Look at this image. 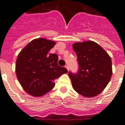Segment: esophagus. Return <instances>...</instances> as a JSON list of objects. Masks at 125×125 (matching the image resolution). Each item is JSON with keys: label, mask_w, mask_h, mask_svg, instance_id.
I'll list each match as a JSON object with an SVG mask.
<instances>
[{"label": "esophagus", "mask_w": 125, "mask_h": 125, "mask_svg": "<svg viewBox=\"0 0 125 125\" xmlns=\"http://www.w3.org/2000/svg\"><path fill=\"white\" fill-rule=\"evenodd\" d=\"M65 68H66V69H67V70H68L69 71V66H68V65H66L65 66Z\"/></svg>", "instance_id": "34e87169"}]
</instances>
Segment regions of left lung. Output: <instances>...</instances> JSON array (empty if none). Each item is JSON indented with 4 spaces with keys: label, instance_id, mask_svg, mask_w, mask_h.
<instances>
[{
    "label": "left lung",
    "instance_id": "8db88e82",
    "mask_svg": "<svg viewBox=\"0 0 125 125\" xmlns=\"http://www.w3.org/2000/svg\"><path fill=\"white\" fill-rule=\"evenodd\" d=\"M73 49L79 65L77 73H68L73 88L83 96H96L104 90L111 78L110 57L102 47L92 41L75 43Z\"/></svg>",
    "mask_w": 125,
    "mask_h": 125
}]
</instances>
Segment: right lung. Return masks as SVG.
<instances>
[{"mask_svg":"<svg viewBox=\"0 0 125 125\" xmlns=\"http://www.w3.org/2000/svg\"><path fill=\"white\" fill-rule=\"evenodd\" d=\"M55 45V41L35 39L18 55L17 77L24 90L33 96H42L47 93L53 88L55 80L68 72L66 68L57 64V54L48 53Z\"/></svg>","mask_w":125,"mask_h":125,"instance_id":"right-lung-1","label":"right lung"}]
</instances>
